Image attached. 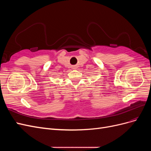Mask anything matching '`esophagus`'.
<instances>
[{
  "label": "esophagus",
  "mask_w": 151,
  "mask_h": 151,
  "mask_svg": "<svg viewBox=\"0 0 151 151\" xmlns=\"http://www.w3.org/2000/svg\"><path fill=\"white\" fill-rule=\"evenodd\" d=\"M76 66H74V67H73V68H74V69H76Z\"/></svg>",
  "instance_id": "34e87169"
}]
</instances>
